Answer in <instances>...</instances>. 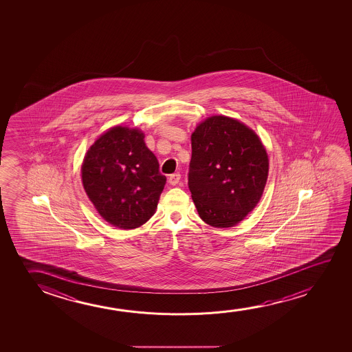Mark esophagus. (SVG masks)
Instances as JSON below:
<instances>
[{
	"label": "esophagus",
	"instance_id": "obj_1",
	"mask_svg": "<svg viewBox=\"0 0 352 352\" xmlns=\"http://www.w3.org/2000/svg\"><path fill=\"white\" fill-rule=\"evenodd\" d=\"M180 179H182V175L179 173L170 174L168 178V183L170 185H178L179 182H180Z\"/></svg>",
	"mask_w": 352,
	"mask_h": 352
}]
</instances>
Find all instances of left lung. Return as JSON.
<instances>
[{"mask_svg": "<svg viewBox=\"0 0 352 352\" xmlns=\"http://www.w3.org/2000/svg\"><path fill=\"white\" fill-rule=\"evenodd\" d=\"M188 188L199 217L212 227L239 223L256 207L268 178L258 135L228 116L208 118L191 135Z\"/></svg>", "mask_w": 352, "mask_h": 352, "instance_id": "1", "label": "left lung"}]
</instances>
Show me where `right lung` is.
Returning <instances> with one entry per match:
<instances>
[{
  "instance_id": "right-lung-1",
  "label": "right lung",
  "mask_w": 352,
  "mask_h": 352,
  "mask_svg": "<svg viewBox=\"0 0 352 352\" xmlns=\"http://www.w3.org/2000/svg\"><path fill=\"white\" fill-rule=\"evenodd\" d=\"M82 186L107 222L132 230L155 214L166 177L137 129L116 126L96 140L82 164Z\"/></svg>"
}]
</instances>
